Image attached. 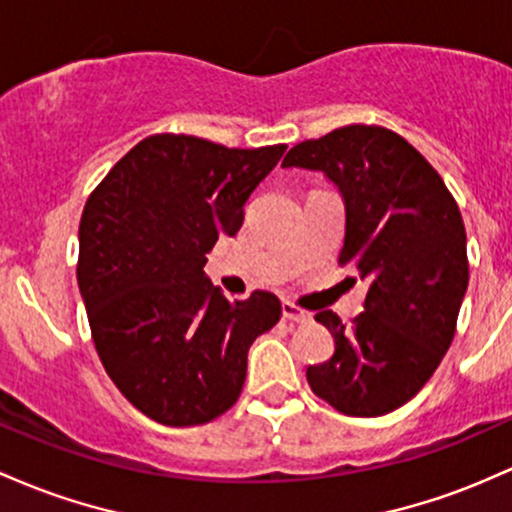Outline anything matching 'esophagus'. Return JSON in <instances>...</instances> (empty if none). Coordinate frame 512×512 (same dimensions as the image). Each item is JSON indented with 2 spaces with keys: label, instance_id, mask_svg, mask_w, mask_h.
Segmentation results:
<instances>
[{
  "label": "esophagus",
  "instance_id": "obj_1",
  "mask_svg": "<svg viewBox=\"0 0 512 512\" xmlns=\"http://www.w3.org/2000/svg\"><path fill=\"white\" fill-rule=\"evenodd\" d=\"M283 319L292 321V324H307V321H312V314L304 312L300 307H295L292 302H283Z\"/></svg>",
  "mask_w": 512,
  "mask_h": 512
}]
</instances>
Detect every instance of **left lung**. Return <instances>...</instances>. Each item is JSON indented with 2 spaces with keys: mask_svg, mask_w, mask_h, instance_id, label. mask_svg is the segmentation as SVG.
Wrapping results in <instances>:
<instances>
[{
  "mask_svg": "<svg viewBox=\"0 0 512 512\" xmlns=\"http://www.w3.org/2000/svg\"><path fill=\"white\" fill-rule=\"evenodd\" d=\"M283 166L336 183L346 203L338 263L367 285L353 326L331 309L314 317L336 348L307 367L309 387L346 416H384L421 392L455 338L469 285L462 212L426 157L380 125L300 142Z\"/></svg>",
  "mask_w": 512,
  "mask_h": 512,
  "instance_id": "1",
  "label": "left lung"
}]
</instances>
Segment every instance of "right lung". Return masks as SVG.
<instances>
[{"mask_svg": "<svg viewBox=\"0 0 512 512\" xmlns=\"http://www.w3.org/2000/svg\"><path fill=\"white\" fill-rule=\"evenodd\" d=\"M285 149L149 135L86 200L77 283L96 353L120 394L162 426L232 409L251 343L278 324L273 292L229 302L203 266L222 234L239 232L244 203Z\"/></svg>", "mask_w": 512, "mask_h": 512, "instance_id": "obj_1", "label": "right lung"}]
</instances>
